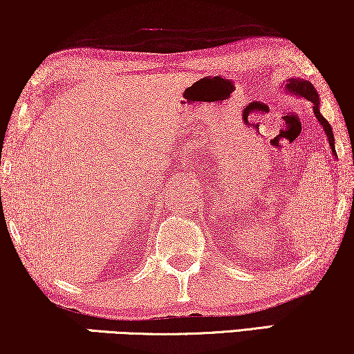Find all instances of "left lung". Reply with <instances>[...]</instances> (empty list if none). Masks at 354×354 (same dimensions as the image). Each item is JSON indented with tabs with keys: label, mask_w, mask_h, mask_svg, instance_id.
<instances>
[{
	"label": "left lung",
	"mask_w": 354,
	"mask_h": 354,
	"mask_svg": "<svg viewBox=\"0 0 354 354\" xmlns=\"http://www.w3.org/2000/svg\"><path fill=\"white\" fill-rule=\"evenodd\" d=\"M285 90H287L288 93H293L295 96H297V95L298 96H303V98H306L308 101H311V103L314 104L313 106L314 114H316V118L319 120V124L322 125V129L326 130V135H327V138H328V145H330V149H332L333 156H337V153H335V138H333L332 127H330V124L327 122V119L321 114V111H319V95H317V91L314 90V85L309 80L288 79L287 84H285Z\"/></svg>",
	"instance_id": "obj_1"
}]
</instances>
